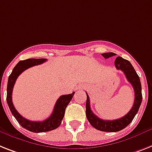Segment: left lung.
Instances as JSON below:
<instances>
[{"label":"left lung","mask_w":152,"mask_h":152,"mask_svg":"<svg viewBox=\"0 0 152 152\" xmlns=\"http://www.w3.org/2000/svg\"><path fill=\"white\" fill-rule=\"evenodd\" d=\"M102 55L104 58L107 59L116 54L114 53H105ZM115 67L117 70H120L124 72L127 81L132 85L134 90V102L130 111L121 118L114 120H104L99 118L92 113L90 107L89 96L86 93V116L88 120L93 127L104 132H117L128 126L134 120L137 113L138 112L142 102L141 81L130 61L125 60L121 56H117L115 60Z\"/></svg>","instance_id":"8db88e82"}]
</instances>
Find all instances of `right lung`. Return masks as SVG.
<instances>
[{"instance_id":"add662e5","label":"right lung","mask_w":152,"mask_h":152,"mask_svg":"<svg viewBox=\"0 0 152 152\" xmlns=\"http://www.w3.org/2000/svg\"><path fill=\"white\" fill-rule=\"evenodd\" d=\"M46 61V59L41 58L27 59L25 61H19L16 64L15 67H14L13 71L8 77V81H7V102L11 113L13 114L15 118L23 128L34 133L46 132V131H50V130L57 128L61 125V121L64 116L66 107L69 104V102H71V100L72 99L74 94H75V92H73L69 95H64L59 98L55 104L52 114L49 116V118L43 121H31V120L24 118L23 116H21L18 113V111L14 106L13 102H12V91H13L14 85H15L18 77L24 71H26V69L36 66V65L41 64Z\"/></svg>"}]
</instances>
